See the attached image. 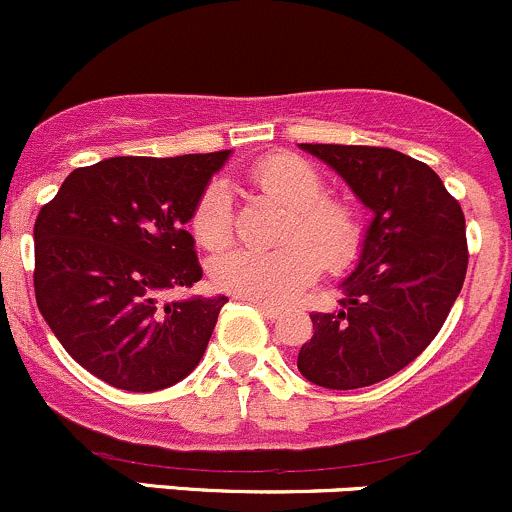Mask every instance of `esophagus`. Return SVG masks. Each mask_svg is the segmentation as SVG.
<instances>
[{"label": "esophagus", "instance_id": "obj_1", "mask_svg": "<svg viewBox=\"0 0 512 512\" xmlns=\"http://www.w3.org/2000/svg\"><path fill=\"white\" fill-rule=\"evenodd\" d=\"M249 303H254L258 310H261L263 315H266V318H278V315L283 313V308L281 305H273V303H266V300H249Z\"/></svg>", "mask_w": 512, "mask_h": 512}]
</instances>
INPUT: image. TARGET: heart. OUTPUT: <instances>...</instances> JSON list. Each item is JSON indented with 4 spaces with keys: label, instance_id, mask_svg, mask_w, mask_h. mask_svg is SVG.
I'll return each mask as SVG.
<instances>
[{
    "label": "heart",
    "instance_id": "heart-1",
    "mask_svg": "<svg viewBox=\"0 0 512 512\" xmlns=\"http://www.w3.org/2000/svg\"><path fill=\"white\" fill-rule=\"evenodd\" d=\"M258 192L286 207L273 249H231L214 258L212 283L246 300L283 303L310 286L320 271L342 273L357 261L365 244V219L352 199L325 192L315 165L291 152L258 157L246 170ZM194 241L221 251L234 236L231 197L221 182L202 189L189 214Z\"/></svg>",
    "mask_w": 512,
    "mask_h": 512
}]
</instances>
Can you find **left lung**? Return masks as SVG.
Returning a JSON list of instances; mask_svg holds the SVG:
<instances>
[{"label": "left lung", "mask_w": 512, "mask_h": 512, "mask_svg": "<svg viewBox=\"0 0 512 512\" xmlns=\"http://www.w3.org/2000/svg\"><path fill=\"white\" fill-rule=\"evenodd\" d=\"M374 212L360 263L333 313H310L298 370L325 389H360L414 362L439 335L468 268L466 219L424 162L372 145H310Z\"/></svg>", "instance_id": "8db88e82"}]
</instances>
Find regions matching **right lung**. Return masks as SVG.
I'll list each match as a JSON object with an SVG mask.
<instances>
[{"mask_svg":"<svg viewBox=\"0 0 512 512\" xmlns=\"http://www.w3.org/2000/svg\"><path fill=\"white\" fill-rule=\"evenodd\" d=\"M229 150L110 157L63 179L34 224V293L63 350L103 382L157 392L202 360L224 295L157 303L202 278L184 224Z\"/></svg>","mask_w":512,"mask_h":512,"instance_id":"add662e5","label":"right lung"}]
</instances>
